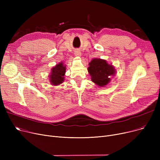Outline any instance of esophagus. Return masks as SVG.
Here are the masks:
<instances>
[{
	"label": "esophagus",
	"mask_w": 160,
	"mask_h": 160,
	"mask_svg": "<svg viewBox=\"0 0 160 160\" xmlns=\"http://www.w3.org/2000/svg\"><path fill=\"white\" fill-rule=\"evenodd\" d=\"M74 55H75V56H77V57H80L81 55H82V53L79 50H76L74 51Z\"/></svg>",
	"instance_id": "34e87169"
}]
</instances>
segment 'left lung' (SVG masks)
I'll list each match as a JSON object with an SVG mask.
<instances>
[{"mask_svg":"<svg viewBox=\"0 0 160 160\" xmlns=\"http://www.w3.org/2000/svg\"><path fill=\"white\" fill-rule=\"evenodd\" d=\"M88 71L91 81L100 87L108 85L116 74V69L112 64L100 58H93L89 63Z\"/></svg>","mask_w":160,"mask_h":160,"instance_id":"8db88e82","label":"left lung"}]
</instances>
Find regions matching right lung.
<instances>
[{
	"label": "right lung",
	"mask_w": 160,
	"mask_h": 160,
	"mask_svg": "<svg viewBox=\"0 0 160 160\" xmlns=\"http://www.w3.org/2000/svg\"><path fill=\"white\" fill-rule=\"evenodd\" d=\"M66 72V65L63 62L56 64L51 69V72L48 76L49 81L53 86H59L64 82V76Z\"/></svg>",
	"instance_id": "right-lung-1"
}]
</instances>
